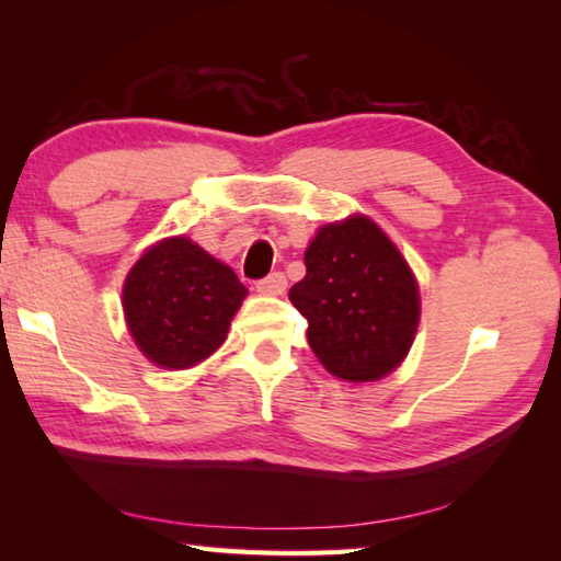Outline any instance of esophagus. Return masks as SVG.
Segmentation results:
<instances>
[{
  "instance_id": "34e87169",
  "label": "esophagus",
  "mask_w": 561,
  "mask_h": 561,
  "mask_svg": "<svg viewBox=\"0 0 561 561\" xmlns=\"http://www.w3.org/2000/svg\"><path fill=\"white\" fill-rule=\"evenodd\" d=\"M254 287H257L260 294H282L284 289H287V277H284L282 272H272L270 277L260 279Z\"/></svg>"
}]
</instances>
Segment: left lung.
<instances>
[{"label":"left lung","instance_id":"1","mask_svg":"<svg viewBox=\"0 0 561 561\" xmlns=\"http://www.w3.org/2000/svg\"><path fill=\"white\" fill-rule=\"evenodd\" d=\"M304 264L307 277L289 299L327 371L354 383L391 374L421 317L415 279L393 242L368 217H351L321 227Z\"/></svg>","mask_w":561,"mask_h":561}]
</instances>
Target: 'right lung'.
Returning a JSON list of instances; mask_svg holds the SVG:
<instances>
[{
	"label": "right lung",
	"mask_w": 561,
	"mask_h": 561,
	"mask_svg": "<svg viewBox=\"0 0 561 561\" xmlns=\"http://www.w3.org/2000/svg\"><path fill=\"white\" fill-rule=\"evenodd\" d=\"M244 294L227 264L173 237L150 247L130 270L123 309L133 339L153 364L187 368L222 344Z\"/></svg>",
	"instance_id": "right-lung-1"
}]
</instances>
